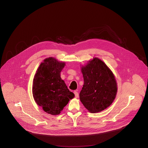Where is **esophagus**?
Wrapping results in <instances>:
<instances>
[{"mask_svg": "<svg viewBox=\"0 0 148 148\" xmlns=\"http://www.w3.org/2000/svg\"><path fill=\"white\" fill-rule=\"evenodd\" d=\"M74 94H75V98H78V95H79L78 92V91H77V90L74 91Z\"/></svg>", "mask_w": 148, "mask_h": 148, "instance_id": "1", "label": "esophagus"}]
</instances>
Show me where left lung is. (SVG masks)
Here are the masks:
<instances>
[{"label":"left lung","instance_id":"1","mask_svg":"<svg viewBox=\"0 0 148 148\" xmlns=\"http://www.w3.org/2000/svg\"><path fill=\"white\" fill-rule=\"evenodd\" d=\"M84 85L79 93L84 106L90 113L100 112L114 100L117 85L114 75L106 64L98 58L81 67Z\"/></svg>","mask_w":148,"mask_h":148}]
</instances>
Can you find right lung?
I'll list each match as a JSON object with an SVG mask.
<instances>
[{
  "mask_svg": "<svg viewBox=\"0 0 148 148\" xmlns=\"http://www.w3.org/2000/svg\"><path fill=\"white\" fill-rule=\"evenodd\" d=\"M65 63L54 58L45 59L38 67L34 76L32 94L35 102L43 110L51 115L60 113L74 94L67 88L60 73Z\"/></svg>",
  "mask_w": 148,
  "mask_h": 148,
  "instance_id": "obj_1",
  "label": "right lung"
}]
</instances>
